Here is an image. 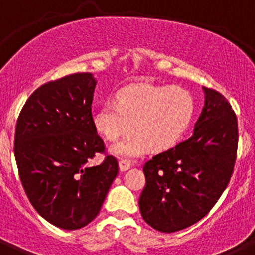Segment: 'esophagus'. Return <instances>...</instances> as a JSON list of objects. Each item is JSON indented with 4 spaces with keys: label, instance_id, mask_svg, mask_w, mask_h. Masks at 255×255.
Returning a JSON list of instances; mask_svg holds the SVG:
<instances>
[{
    "label": "esophagus",
    "instance_id": "esophagus-1",
    "mask_svg": "<svg viewBox=\"0 0 255 255\" xmlns=\"http://www.w3.org/2000/svg\"><path fill=\"white\" fill-rule=\"evenodd\" d=\"M119 167H120V171H126L131 167V162L129 159H120L119 161Z\"/></svg>",
    "mask_w": 255,
    "mask_h": 255
}]
</instances>
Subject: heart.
I'll return each instance as SVG.
<instances>
[{
  "mask_svg": "<svg viewBox=\"0 0 255 255\" xmlns=\"http://www.w3.org/2000/svg\"><path fill=\"white\" fill-rule=\"evenodd\" d=\"M195 115V100L176 87L135 84L116 94V103L106 102L93 115L96 129L106 139L117 138L111 152L120 157H138L152 150L171 148L182 138Z\"/></svg>",
  "mask_w": 255,
  "mask_h": 255,
  "instance_id": "b5f03b06",
  "label": "heart"
}]
</instances>
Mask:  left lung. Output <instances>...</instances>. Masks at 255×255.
<instances>
[{
	"mask_svg": "<svg viewBox=\"0 0 255 255\" xmlns=\"http://www.w3.org/2000/svg\"><path fill=\"white\" fill-rule=\"evenodd\" d=\"M204 107L194 132L176 147L145 162L139 198L144 221L161 233L197 224L229 185L238 150V119L229 101L203 88Z\"/></svg>",
	"mask_w": 255,
	"mask_h": 255,
	"instance_id": "left-lung-1",
	"label": "left lung"
}]
</instances>
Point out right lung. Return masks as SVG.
I'll return each mask as SVG.
<instances>
[{
    "label": "right lung",
    "mask_w": 255,
    "mask_h": 255,
    "mask_svg": "<svg viewBox=\"0 0 255 255\" xmlns=\"http://www.w3.org/2000/svg\"><path fill=\"white\" fill-rule=\"evenodd\" d=\"M96 84L91 73L46 83L17 117L13 150L22 188L35 211L64 230L82 229L97 217L119 173L112 155L88 164L105 152L92 116Z\"/></svg>",
    "instance_id": "obj_1"
}]
</instances>
